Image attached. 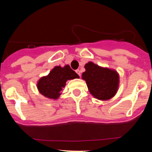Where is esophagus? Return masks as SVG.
I'll use <instances>...</instances> for the list:
<instances>
[{
  "instance_id": "esophagus-1",
  "label": "esophagus",
  "mask_w": 152,
  "mask_h": 152,
  "mask_svg": "<svg viewBox=\"0 0 152 152\" xmlns=\"http://www.w3.org/2000/svg\"><path fill=\"white\" fill-rule=\"evenodd\" d=\"M76 72L77 73L78 76H81V71H80V70H78V69H77V70H76Z\"/></svg>"
}]
</instances>
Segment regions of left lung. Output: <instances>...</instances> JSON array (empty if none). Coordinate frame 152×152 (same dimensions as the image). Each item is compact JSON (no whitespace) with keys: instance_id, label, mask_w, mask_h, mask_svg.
<instances>
[{"instance_id":"obj_1","label":"left lung","mask_w":152,"mask_h":152,"mask_svg":"<svg viewBox=\"0 0 152 152\" xmlns=\"http://www.w3.org/2000/svg\"><path fill=\"white\" fill-rule=\"evenodd\" d=\"M85 69L82 78L86 81L90 93L100 100L112 98L117 91L119 82L117 72L100 67L92 62L86 64Z\"/></svg>"}]
</instances>
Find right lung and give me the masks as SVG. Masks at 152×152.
<instances>
[{"label": "right lung", "instance_id": "right-lung-1", "mask_svg": "<svg viewBox=\"0 0 152 152\" xmlns=\"http://www.w3.org/2000/svg\"><path fill=\"white\" fill-rule=\"evenodd\" d=\"M79 78V76L69 65L64 67L56 66L47 76L42 77L38 82L39 92L44 96L56 99L61 94L67 80Z\"/></svg>", "mask_w": 152, "mask_h": 152}]
</instances>
